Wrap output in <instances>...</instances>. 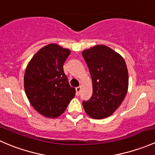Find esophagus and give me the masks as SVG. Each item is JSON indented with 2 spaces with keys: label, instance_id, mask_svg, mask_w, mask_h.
<instances>
[{
  "label": "esophagus",
  "instance_id": "34e87169",
  "mask_svg": "<svg viewBox=\"0 0 155 155\" xmlns=\"http://www.w3.org/2000/svg\"><path fill=\"white\" fill-rule=\"evenodd\" d=\"M76 95H77V96H79V94H80V91H81V87H76Z\"/></svg>",
  "mask_w": 155,
  "mask_h": 155
}]
</instances>
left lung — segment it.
<instances>
[{"instance_id":"left-lung-1","label":"left lung","mask_w":155,"mask_h":155,"mask_svg":"<svg viewBox=\"0 0 155 155\" xmlns=\"http://www.w3.org/2000/svg\"><path fill=\"white\" fill-rule=\"evenodd\" d=\"M89 69L93 94L82 105L94 119L112 115L121 105L128 88V71L123 58L104 45H97L82 51Z\"/></svg>"}]
</instances>
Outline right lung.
Wrapping results in <instances>:
<instances>
[{"instance_id":"add662e5","label":"right lung","mask_w":155,"mask_h":155,"mask_svg":"<svg viewBox=\"0 0 155 155\" xmlns=\"http://www.w3.org/2000/svg\"><path fill=\"white\" fill-rule=\"evenodd\" d=\"M70 51L56 44L39 50L25 70V91L32 107L41 115L56 118L61 115L75 97L64 72V63Z\"/></svg>"}]
</instances>
